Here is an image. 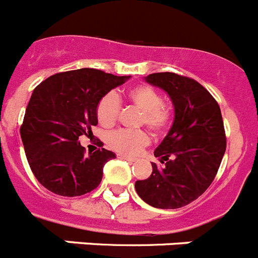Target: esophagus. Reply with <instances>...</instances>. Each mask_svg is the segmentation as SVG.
I'll use <instances>...</instances> for the list:
<instances>
[{"mask_svg":"<svg viewBox=\"0 0 258 258\" xmlns=\"http://www.w3.org/2000/svg\"><path fill=\"white\" fill-rule=\"evenodd\" d=\"M118 158H121V159H124V160H127V162H134V158H131V156H127V155H120Z\"/></svg>","mask_w":258,"mask_h":258,"instance_id":"obj_1","label":"esophagus"}]
</instances>
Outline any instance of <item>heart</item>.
Returning a JSON list of instances; mask_svg holds the SVG:
<instances>
[{
	"label": "heart",
	"mask_w": 258,
	"mask_h": 258,
	"mask_svg": "<svg viewBox=\"0 0 258 258\" xmlns=\"http://www.w3.org/2000/svg\"><path fill=\"white\" fill-rule=\"evenodd\" d=\"M127 102L142 112L141 124L154 134L162 133L171 120V109L162 102L159 92L149 85H138L126 92ZM120 113V102L114 94H107L96 107V117L104 127L114 125ZM108 146L122 155H136L147 144L149 137L142 131H116L107 138Z\"/></svg>",
	"instance_id": "obj_1"
}]
</instances>
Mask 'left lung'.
<instances>
[{
	"mask_svg": "<svg viewBox=\"0 0 258 258\" xmlns=\"http://www.w3.org/2000/svg\"><path fill=\"white\" fill-rule=\"evenodd\" d=\"M168 94L175 109L172 126L154 151L163 166L151 163L150 177L136 190L156 209H179L197 200L214 180L226 151L221 108L197 81L175 73L145 77Z\"/></svg>",
	"mask_w": 258,
	"mask_h": 258,
	"instance_id": "obj_1",
	"label": "left lung"
}]
</instances>
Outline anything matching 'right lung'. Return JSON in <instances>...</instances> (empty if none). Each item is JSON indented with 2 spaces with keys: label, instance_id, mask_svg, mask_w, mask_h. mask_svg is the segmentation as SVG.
<instances>
[{
  "label": "right lung",
  "instance_id": "add662e5",
  "mask_svg": "<svg viewBox=\"0 0 258 258\" xmlns=\"http://www.w3.org/2000/svg\"><path fill=\"white\" fill-rule=\"evenodd\" d=\"M129 78L85 68L57 73L34 90L21 137L31 171L44 188L76 197L100 184L103 167L116 155L105 149L86 154L78 138L92 134L100 99Z\"/></svg>",
  "mask_w": 258,
  "mask_h": 258
}]
</instances>
